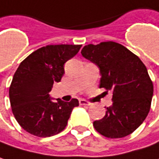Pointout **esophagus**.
Returning a JSON list of instances; mask_svg holds the SVG:
<instances>
[{
    "label": "esophagus",
    "mask_w": 159,
    "mask_h": 159,
    "mask_svg": "<svg viewBox=\"0 0 159 159\" xmlns=\"http://www.w3.org/2000/svg\"><path fill=\"white\" fill-rule=\"evenodd\" d=\"M79 104L81 106H90V105H91L88 101H86V100H84V99H81V100H79Z\"/></svg>",
    "instance_id": "1"
}]
</instances>
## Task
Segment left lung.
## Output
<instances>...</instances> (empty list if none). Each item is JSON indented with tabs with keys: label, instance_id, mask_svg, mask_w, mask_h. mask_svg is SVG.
Segmentation results:
<instances>
[{
	"label": "left lung",
	"instance_id": "left-lung-1",
	"mask_svg": "<svg viewBox=\"0 0 159 159\" xmlns=\"http://www.w3.org/2000/svg\"><path fill=\"white\" fill-rule=\"evenodd\" d=\"M81 53L100 69L99 87L113 92V105L102 119L94 121L95 130L108 138L132 134L151 106L154 89L146 65L131 51L111 41L87 44Z\"/></svg>",
	"mask_w": 159,
	"mask_h": 159
}]
</instances>
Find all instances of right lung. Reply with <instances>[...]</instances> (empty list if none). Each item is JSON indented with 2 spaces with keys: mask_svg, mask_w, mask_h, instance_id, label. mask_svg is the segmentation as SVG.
Listing matches in <instances>:
<instances>
[{
  "mask_svg": "<svg viewBox=\"0 0 159 159\" xmlns=\"http://www.w3.org/2000/svg\"><path fill=\"white\" fill-rule=\"evenodd\" d=\"M81 44L47 45L32 52L17 68L9 89L11 111L19 125L39 137L54 136L65 128L72 110L79 106L77 99L70 102L57 99L49 93L54 82H60L64 65L73 58Z\"/></svg>",
  "mask_w": 159,
  "mask_h": 159,
  "instance_id": "obj_1",
  "label": "right lung"
}]
</instances>
